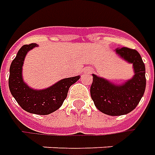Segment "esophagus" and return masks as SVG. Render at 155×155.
<instances>
[{"label":"esophagus","instance_id":"esophagus-1","mask_svg":"<svg viewBox=\"0 0 155 155\" xmlns=\"http://www.w3.org/2000/svg\"><path fill=\"white\" fill-rule=\"evenodd\" d=\"M87 72H88L89 74H91V73H92V70H91V69H88V70H87Z\"/></svg>","mask_w":155,"mask_h":155}]
</instances>
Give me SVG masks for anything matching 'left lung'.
Returning <instances> with one entry per match:
<instances>
[{
    "mask_svg": "<svg viewBox=\"0 0 155 155\" xmlns=\"http://www.w3.org/2000/svg\"><path fill=\"white\" fill-rule=\"evenodd\" d=\"M116 54L121 59L133 64L134 75L121 85L92 74L91 96L96 108L104 114L121 116L129 113L138 106L146 87L145 65L137 50L117 48Z\"/></svg>",
    "mask_w": 155,
    "mask_h": 155,
    "instance_id": "obj_1",
    "label": "left lung"
}]
</instances>
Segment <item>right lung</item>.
I'll use <instances>...</instances> for the list:
<instances>
[{
    "label": "right lung",
    "mask_w": 155,
    "mask_h": 155,
    "mask_svg": "<svg viewBox=\"0 0 155 155\" xmlns=\"http://www.w3.org/2000/svg\"><path fill=\"white\" fill-rule=\"evenodd\" d=\"M36 44H26L17 52L10 67L9 89L12 95L23 110L38 115H48L58 110L67 97L69 88L81 78L80 75L65 78L43 90L31 88L23 81L22 66L27 54Z\"/></svg>",
    "instance_id": "obj_1"
}]
</instances>
